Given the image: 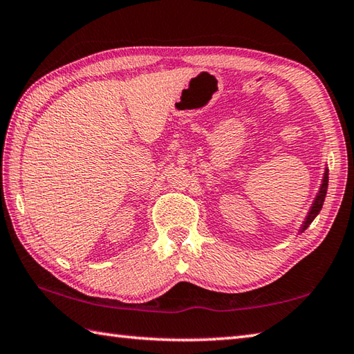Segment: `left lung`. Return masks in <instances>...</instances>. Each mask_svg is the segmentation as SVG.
I'll return each mask as SVG.
<instances>
[{
    "label": "left lung",
    "instance_id": "obj_1",
    "mask_svg": "<svg viewBox=\"0 0 354 354\" xmlns=\"http://www.w3.org/2000/svg\"><path fill=\"white\" fill-rule=\"evenodd\" d=\"M326 188H328V169H325V174H324V180H322L321 189H319L317 196H316V198H315V203H313L311 209H310V212H308V216H306V218H305V222H304L302 228H301V232H304L306 228H308L313 220H315V217L319 214V212H321L322 205H324V200H325V196H326Z\"/></svg>",
    "mask_w": 354,
    "mask_h": 354
}]
</instances>
